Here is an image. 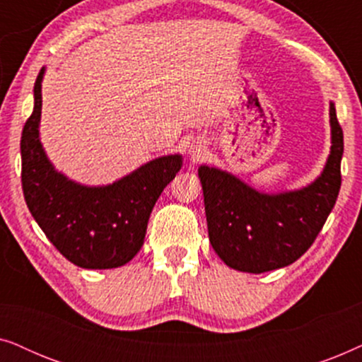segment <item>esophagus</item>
<instances>
[{
  "label": "esophagus",
  "instance_id": "esophagus-1",
  "mask_svg": "<svg viewBox=\"0 0 362 362\" xmlns=\"http://www.w3.org/2000/svg\"><path fill=\"white\" fill-rule=\"evenodd\" d=\"M202 151H204V146H202L201 143H196V141L192 143L191 148H189V153L192 156H201Z\"/></svg>",
  "mask_w": 362,
  "mask_h": 362
}]
</instances>
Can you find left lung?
Instances as JSON below:
<instances>
[{
    "label": "left lung",
    "mask_w": 362,
    "mask_h": 362,
    "mask_svg": "<svg viewBox=\"0 0 362 362\" xmlns=\"http://www.w3.org/2000/svg\"><path fill=\"white\" fill-rule=\"evenodd\" d=\"M331 151L301 189L267 194L219 168L199 166L212 249L230 269L264 274L298 260L323 229L341 187L343 130L329 103Z\"/></svg>",
    "instance_id": "obj_1"
}]
</instances>
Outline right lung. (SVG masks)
<instances>
[{"mask_svg":"<svg viewBox=\"0 0 362 362\" xmlns=\"http://www.w3.org/2000/svg\"><path fill=\"white\" fill-rule=\"evenodd\" d=\"M44 72L46 67L34 83V108L21 135L24 199L69 262L82 269H117L141 249L155 202L181 170L182 156H160L107 186L69 180L49 161L39 140Z\"/></svg>","mask_w":362,"mask_h":362,"instance_id":"obj_1","label":"right lung"}]
</instances>
